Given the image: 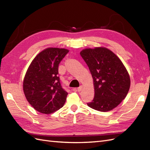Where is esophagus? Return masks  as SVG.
I'll use <instances>...</instances> for the list:
<instances>
[{
    "mask_svg": "<svg viewBox=\"0 0 150 150\" xmlns=\"http://www.w3.org/2000/svg\"><path fill=\"white\" fill-rule=\"evenodd\" d=\"M82 89H83V86H80L79 88H77V89H76V90H77V91H78V92H79V91H81V90H82Z\"/></svg>",
    "mask_w": 150,
    "mask_h": 150,
    "instance_id": "1",
    "label": "esophagus"
}]
</instances>
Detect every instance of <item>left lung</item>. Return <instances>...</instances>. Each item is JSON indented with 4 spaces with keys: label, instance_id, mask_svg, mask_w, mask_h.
<instances>
[{
    "label": "left lung",
    "instance_id": "left-lung-1",
    "mask_svg": "<svg viewBox=\"0 0 150 150\" xmlns=\"http://www.w3.org/2000/svg\"><path fill=\"white\" fill-rule=\"evenodd\" d=\"M91 73L94 96L88 106L106 112L119 105L130 87V78L125 66L116 54L105 47L86 49L80 52Z\"/></svg>",
    "mask_w": 150,
    "mask_h": 150
}]
</instances>
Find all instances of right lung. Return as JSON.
Listing matches in <instances>:
<instances>
[{"label":"right lung","instance_id":"right-lung-1","mask_svg":"<svg viewBox=\"0 0 150 150\" xmlns=\"http://www.w3.org/2000/svg\"><path fill=\"white\" fill-rule=\"evenodd\" d=\"M69 51L50 47L38 54L26 72L23 90L27 100L35 110L50 114L61 108L68 93L57 76L59 64Z\"/></svg>","mask_w":150,"mask_h":150}]
</instances>
